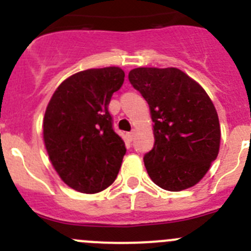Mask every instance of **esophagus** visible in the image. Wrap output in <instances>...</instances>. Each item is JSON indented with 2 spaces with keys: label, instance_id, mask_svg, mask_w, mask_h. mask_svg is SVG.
Listing matches in <instances>:
<instances>
[{
  "label": "esophagus",
  "instance_id": "34e87169",
  "mask_svg": "<svg viewBox=\"0 0 251 251\" xmlns=\"http://www.w3.org/2000/svg\"><path fill=\"white\" fill-rule=\"evenodd\" d=\"M134 134H136V130H134V129L130 130L129 133H127V138H128V141L132 142V141H133V137H134Z\"/></svg>",
  "mask_w": 251,
  "mask_h": 251
}]
</instances>
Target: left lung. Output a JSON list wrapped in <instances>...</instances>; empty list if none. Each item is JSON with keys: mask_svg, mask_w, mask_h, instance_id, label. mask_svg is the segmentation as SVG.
<instances>
[{"mask_svg": "<svg viewBox=\"0 0 251 251\" xmlns=\"http://www.w3.org/2000/svg\"><path fill=\"white\" fill-rule=\"evenodd\" d=\"M128 79L147 100L154 123V146L143 157L151 179L167 191L195 186L220 147V123L211 99L176 68H137Z\"/></svg>", "mask_w": 251, "mask_h": 251, "instance_id": "1", "label": "left lung"}]
</instances>
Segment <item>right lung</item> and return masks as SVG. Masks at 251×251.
<instances>
[{
  "label": "right lung",
  "mask_w": 251,
  "mask_h": 251,
  "mask_svg": "<svg viewBox=\"0 0 251 251\" xmlns=\"http://www.w3.org/2000/svg\"><path fill=\"white\" fill-rule=\"evenodd\" d=\"M124 81L110 66L76 73L60 84L44 117V141L64 182L84 194H97L114 182L127 152L113 129L108 110Z\"/></svg>",
  "instance_id": "right-lung-1"
}]
</instances>
